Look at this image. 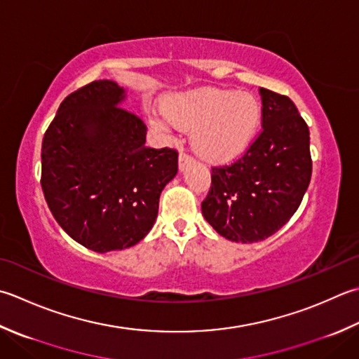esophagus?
<instances>
[{
	"label": "esophagus",
	"mask_w": 359,
	"mask_h": 359,
	"mask_svg": "<svg viewBox=\"0 0 359 359\" xmlns=\"http://www.w3.org/2000/svg\"><path fill=\"white\" fill-rule=\"evenodd\" d=\"M191 161H193V157H189L188 154H185L184 151H182L180 156H179V168H180V171H184L188 165H191Z\"/></svg>",
	"instance_id": "obj_1"
}]
</instances>
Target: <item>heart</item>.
<instances>
[{
	"label": "heart",
	"mask_w": 359,
	"mask_h": 359,
	"mask_svg": "<svg viewBox=\"0 0 359 359\" xmlns=\"http://www.w3.org/2000/svg\"><path fill=\"white\" fill-rule=\"evenodd\" d=\"M166 116L154 123H171L193 130V146L208 161H230L248 149L262 121V107L249 93L231 90L201 88L168 97Z\"/></svg>",
	"instance_id": "1"
}]
</instances>
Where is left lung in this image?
<instances>
[{"instance_id": "obj_1", "label": "left lung", "mask_w": 359, "mask_h": 359, "mask_svg": "<svg viewBox=\"0 0 359 359\" xmlns=\"http://www.w3.org/2000/svg\"><path fill=\"white\" fill-rule=\"evenodd\" d=\"M262 124L241 158L212 168L202 215L221 236L257 243L276 233L297 212L311 180L310 129L290 97L268 88Z\"/></svg>"}]
</instances>
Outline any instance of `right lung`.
Listing matches in <instances>:
<instances>
[{"instance_id":"add662e5","label":"right lung","mask_w":359,"mask_h":359,"mask_svg":"<svg viewBox=\"0 0 359 359\" xmlns=\"http://www.w3.org/2000/svg\"><path fill=\"white\" fill-rule=\"evenodd\" d=\"M126 93L95 81L62 101L41 143V189L59 226L90 250L132 248L149 233L179 154L146 143Z\"/></svg>"}]
</instances>
